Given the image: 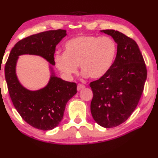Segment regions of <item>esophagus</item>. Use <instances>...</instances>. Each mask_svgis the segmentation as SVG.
Listing matches in <instances>:
<instances>
[{
    "instance_id": "esophagus-1",
    "label": "esophagus",
    "mask_w": 158,
    "mask_h": 158,
    "mask_svg": "<svg viewBox=\"0 0 158 158\" xmlns=\"http://www.w3.org/2000/svg\"><path fill=\"white\" fill-rule=\"evenodd\" d=\"M84 88H85V86H84V84H78V85H77V90H78V91L83 89H84Z\"/></svg>"
}]
</instances>
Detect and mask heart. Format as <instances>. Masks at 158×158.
<instances>
[{"mask_svg":"<svg viewBox=\"0 0 158 158\" xmlns=\"http://www.w3.org/2000/svg\"><path fill=\"white\" fill-rule=\"evenodd\" d=\"M117 49L116 42L111 37L79 35L66 42L64 54L54 55V63L67 78L76 74L79 65L84 77L100 79L112 68Z\"/></svg>","mask_w":158,"mask_h":158,"instance_id":"b5f03b06","label":"heart"}]
</instances>
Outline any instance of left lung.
<instances>
[{"instance_id": "obj_1", "label": "left lung", "mask_w": 158, "mask_h": 158, "mask_svg": "<svg viewBox=\"0 0 158 158\" xmlns=\"http://www.w3.org/2000/svg\"><path fill=\"white\" fill-rule=\"evenodd\" d=\"M102 32L117 44V56L107 74L91 82V113L99 125L111 128L127 119L137 106L147 79L145 61L136 42L118 31Z\"/></svg>"}]
</instances>
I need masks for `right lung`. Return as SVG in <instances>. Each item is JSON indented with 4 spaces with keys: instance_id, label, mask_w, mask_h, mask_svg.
<instances>
[{
    "instance_id": "1",
    "label": "right lung",
    "mask_w": 158,
    "mask_h": 158,
    "mask_svg": "<svg viewBox=\"0 0 158 158\" xmlns=\"http://www.w3.org/2000/svg\"><path fill=\"white\" fill-rule=\"evenodd\" d=\"M66 35L62 29L47 31L31 35L17 42L10 52L5 66V77L8 92L15 110L24 121L41 130H50L63 119L66 104L77 94L74 82L64 81L52 72L45 87L30 91L20 84L15 74L19 56L37 55L54 65L56 46Z\"/></svg>"
}]
</instances>
